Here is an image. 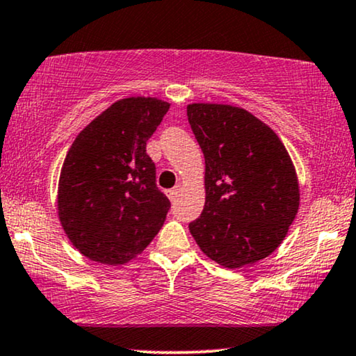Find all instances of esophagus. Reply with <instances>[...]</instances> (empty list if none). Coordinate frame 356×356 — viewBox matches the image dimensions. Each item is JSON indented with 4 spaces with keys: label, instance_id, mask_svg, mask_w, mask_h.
I'll use <instances>...</instances> for the list:
<instances>
[{
    "label": "esophagus",
    "instance_id": "obj_1",
    "mask_svg": "<svg viewBox=\"0 0 356 356\" xmlns=\"http://www.w3.org/2000/svg\"><path fill=\"white\" fill-rule=\"evenodd\" d=\"M179 192H181V186H175L174 188H170V191L168 192V197H169V200H170V202H175V200H177V195H179Z\"/></svg>",
    "mask_w": 356,
    "mask_h": 356
}]
</instances>
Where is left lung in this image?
I'll return each mask as SVG.
<instances>
[{"label": "left lung", "mask_w": 356, "mask_h": 356, "mask_svg": "<svg viewBox=\"0 0 356 356\" xmlns=\"http://www.w3.org/2000/svg\"><path fill=\"white\" fill-rule=\"evenodd\" d=\"M191 129L205 156V207L188 225L222 267L259 262L285 239L300 207L290 154L277 134L239 107L191 104Z\"/></svg>", "instance_id": "1"}]
</instances>
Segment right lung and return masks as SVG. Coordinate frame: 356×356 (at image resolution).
Segmentation results:
<instances>
[{
	"mask_svg": "<svg viewBox=\"0 0 356 356\" xmlns=\"http://www.w3.org/2000/svg\"><path fill=\"white\" fill-rule=\"evenodd\" d=\"M169 104L127 97L112 104L76 136L58 184V215L66 236L99 264L135 259L163 227L169 198L156 186L146 154Z\"/></svg>",
	"mask_w": 356,
	"mask_h": 356,
	"instance_id": "right-lung-1",
	"label": "right lung"
}]
</instances>
